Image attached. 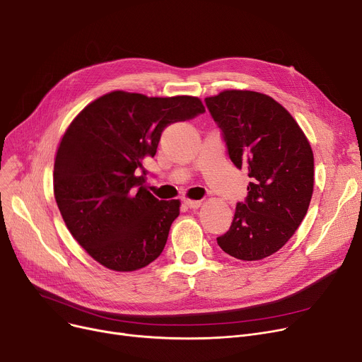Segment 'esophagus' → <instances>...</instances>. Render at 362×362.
<instances>
[{"label":"esophagus","mask_w":362,"mask_h":362,"mask_svg":"<svg viewBox=\"0 0 362 362\" xmlns=\"http://www.w3.org/2000/svg\"><path fill=\"white\" fill-rule=\"evenodd\" d=\"M183 204L191 208V210H197V208L201 206V201H197V199H183Z\"/></svg>","instance_id":"34e87169"}]
</instances>
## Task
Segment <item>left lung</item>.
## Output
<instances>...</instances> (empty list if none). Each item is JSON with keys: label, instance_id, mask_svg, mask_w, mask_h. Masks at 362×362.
<instances>
[{"label": "left lung", "instance_id": "obj_1", "mask_svg": "<svg viewBox=\"0 0 362 362\" xmlns=\"http://www.w3.org/2000/svg\"><path fill=\"white\" fill-rule=\"evenodd\" d=\"M205 104L229 158L251 177L245 202H238L230 229L217 243L242 261L270 257L308 211L314 189L311 145L289 111L269 95L223 90Z\"/></svg>", "mask_w": 362, "mask_h": 362}]
</instances>
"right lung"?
<instances>
[{
	"label": "right lung",
	"instance_id": "right-lung-1",
	"mask_svg": "<svg viewBox=\"0 0 362 362\" xmlns=\"http://www.w3.org/2000/svg\"><path fill=\"white\" fill-rule=\"evenodd\" d=\"M205 112L197 97L114 90L85 107L57 149L54 195L67 229L104 267L135 272L163 252L180 201L146 191L163 130Z\"/></svg>",
	"mask_w": 362,
	"mask_h": 362
}]
</instances>
